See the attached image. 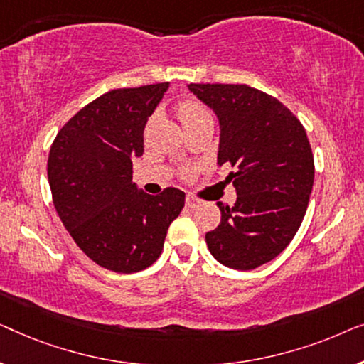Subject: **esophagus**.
I'll return each instance as SVG.
<instances>
[{
  "label": "esophagus",
  "mask_w": 364,
  "mask_h": 364,
  "mask_svg": "<svg viewBox=\"0 0 364 364\" xmlns=\"http://www.w3.org/2000/svg\"><path fill=\"white\" fill-rule=\"evenodd\" d=\"M186 205L191 207V208L197 207V205H198V198H196L193 196H187V197H186Z\"/></svg>",
  "instance_id": "esophagus-1"
}]
</instances>
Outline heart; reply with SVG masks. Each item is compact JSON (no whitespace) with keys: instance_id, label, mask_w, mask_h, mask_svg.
<instances>
[{"instance_id":"obj_1","label":"heart","mask_w":364,"mask_h":364,"mask_svg":"<svg viewBox=\"0 0 364 364\" xmlns=\"http://www.w3.org/2000/svg\"><path fill=\"white\" fill-rule=\"evenodd\" d=\"M177 116L181 119L182 124L193 121V119H198L202 116H208L207 109L196 101H182L177 106Z\"/></svg>"}]
</instances>
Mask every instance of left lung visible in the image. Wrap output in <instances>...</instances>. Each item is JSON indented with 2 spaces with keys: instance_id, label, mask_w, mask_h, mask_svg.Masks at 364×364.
<instances>
[{
  "instance_id": "left-lung-1",
  "label": "left lung",
  "mask_w": 364,
  "mask_h": 364,
  "mask_svg": "<svg viewBox=\"0 0 364 364\" xmlns=\"http://www.w3.org/2000/svg\"><path fill=\"white\" fill-rule=\"evenodd\" d=\"M220 124L217 164H230L225 182L233 207L217 202L220 225L205 242L217 262L253 270L285 250L306 213L315 162L301 122L288 107L247 84H188Z\"/></svg>"
}]
</instances>
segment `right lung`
<instances>
[{
  "mask_svg": "<svg viewBox=\"0 0 364 364\" xmlns=\"http://www.w3.org/2000/svg\"><path fill=\"white\" fill-rule=\"evenodd\" d=\"M168 82L109 91L64 124L48 159L56 212L99 267L136 273L161 257L168 225L186 203L176 187L149 196L132 182L144 127Z\"/></svg>",
  "mask_w": 364,
  "mask_h": 364,
  "instance_id": "1",
  "label": "right lung"
}]
</instances>
